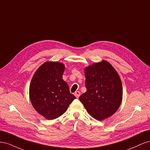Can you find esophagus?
<instances>
[{
  "label": "esophagus",
  "instance_id": "34e87169",
  "mask_svg": "<svg viewBox=\"0 0 150 150\" xmlns=\"http://www.w3.org/2000/svg\"><path fill=\"white\" fill-rule=\"evenodd\" d=\"M80 94H81V93H80L79 91H76V92H75V93H74L75 96H76L77 98H78L79 97Z\"/></svg>",
  "mask_w": 150,
  "mask_h": 150
}]
</instances>
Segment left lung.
<instances>
[{"instance_id": "left-lung-1", "label": "left lung", "mask_w": 150, "mask_h": 150, "mask_svg": "<svg viewBox=\"0 0 150 150\" xmlns=\"http://www.w3.org/2000/svg\"><path fill=\"white\" fill-rule=\"evenodd\" d=\"M85 84L87 91L79 100L94 118L101 121L112 116L122 100L121 81L110 63L103 61L86 68Z\"/></svg>"}]
</instances>
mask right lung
<instances>
[{"mask_svg": "<svg viewBox=\"0 0 150 150\" xmlns=\"http://www.w3.org/2000/svg\"><path fill=\"white\" fill-rule=\"evenodd\" d=\"M64 66L57 62H45L36 71L31 80L29 96L32 104L47 120L64 114L76 97L62 79Z\"/></svg>", "mask_w": 150, "mask_h": 150, "instance_id": "1", "label": "right lung"}]
</instances>
